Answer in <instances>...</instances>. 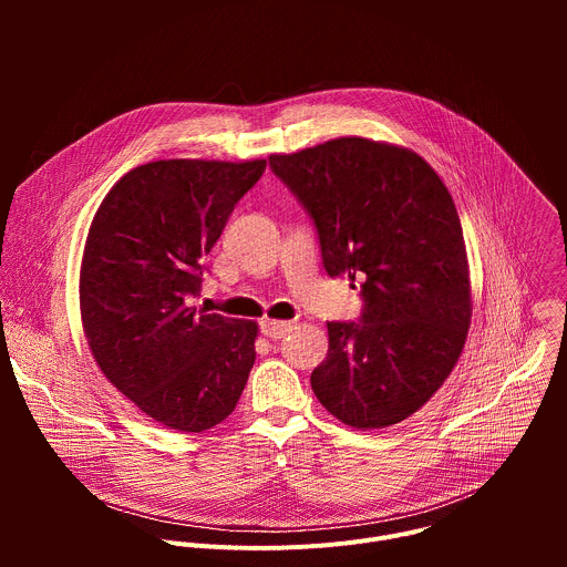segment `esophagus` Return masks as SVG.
<instances>
[{
  "instance_id": "esophagus-1",
  "label": "esophagus",
  "mask_w": 567,
  "mask_h": 567,
  "mask_svg": "<svg viewBox=\"0 0 567 567\" xmlns=\"http://www.w3.org/2000/svg\"><path fill=\"white\" fill-rule=\"evenodd\" d=\"M289 330H291V322H287V320H271V318H265V320L260 322V332H262L265 337L274 339V341L282 339Z\"/></svg>"
}]
</instances>
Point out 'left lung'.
Returning a JSON list of instances; mask_svg holds the SVG:
<instances>
[{
	"mask_svg": "<svg viewBox=\"0 0 567 567\" xmlns=\"http://www.w3.org/2000/svg\"><path fill=\"white\" fill-rule=\"evenodd\" d=\"M269 166L311 215L330 278H365L361 320L328 322L313 394L352 429L403 422L446 381L471 326L449 188L417 152L363 136L271 154Z\"/></svg>",
	"mask_w": 567,
	"mask_h": 567,
	"instance_id": "8db88e82",
	"label": "left lung"
}]
</instances>
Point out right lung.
<instances>
[{"mask_svg": "<svg viewBox=\"0 0 567 567\" xmlns=\"http://www.w3.org/2000/svg\"><path fill=\"white\" fill-rule=\"evenodd\" d=\"M265 158H161L123 175L99 206L80 265L90 350L134 406L173 431L224 422L256 363V320L195 311L204 260Z\"/></svg>", "mask_w": 567, "mask_h": 567, "instance_id": "right-lung-1", "label": "right lung"}]
</instances>
